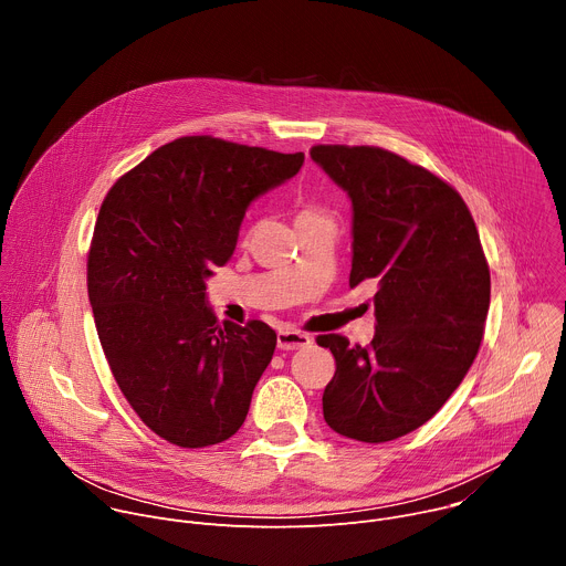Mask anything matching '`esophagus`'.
Instances as JSON below:
<instances>
[{
	"label": "esophagus",
	"mask_w": 566,
	"mask_h": 566,
	"mask_svg": "<svg viewBox=\"0 0 566 566\" xmlns=\"http://www.w3.org/2000/svg\"><path fill=\"white\" fill-rule=\"evenodd\" d=\"M308 345H311V336H306L302 332H293V329L277 332V347L282 352H293V349H302Z\"/></svg>",
	"instance_id": "34e87169"
}]
</instances>
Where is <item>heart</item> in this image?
Returning a JSON list of instances; mask_svg holds the SVG:
<instances>
[{
    "label": "heart",
    "instance_id": "1",
    "mask_svg": "<svg viewBox=\"0 0 566 566\" xmlns=\"http://www.w3.org/2000/svg\"><path fill=\"white\" fill-rule=\"evenodd\" d=\"M300 214H319L317 210H304V212H300Z\"/></svg>",
    "mask_w": 566,
    "mask_h": 566
}]
</instances>
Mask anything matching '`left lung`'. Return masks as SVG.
Wrapping results in <instances>:
<instances>
[{"instance_id":"8db88e82","label":"left lung","mask_w":566,"mask_h":566,"mask_svg":"<svg viewBox=\"0 0 566 566\" xmlns=\"http://www.w3.org/2000/svg\"><path fill=\"white\" fill-rule=\"evenodd\" d=\"M311 158L352 199L349 286L374 280L367 347L317 336L336 374L322 394L332 430L365 443L430 421L468 374L491 306V271L461 195L394 151L315 145Z\"/></svg>"}]
</instances>
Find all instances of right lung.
<instances>
[{
	"label": "right lung",
	"instance_id": "add662e5",
	"mask_svg": "<svg viewBox=\"0 0 566 566\" xmlns=\"http://www.w3.org/2000/svg\"><path fill=\"white\" fill-rule=\"evenodd\" d=\"M302 164V151L184 136L107 192L87 260L90 302L120 391L160 439L206 448L244 423L277 336L262 319L219 325L206 280L230 260L251 201Z\"/></svg>",
	"mask_w": 566,
	"mask_h": 566
}]
</instances>
